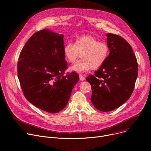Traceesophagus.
Instances as JSON below:
<instances>
[{
    "instance_id": "esophagus-1",
    "label": "esophagus",
    "mask_w": 151,
    "mask_h": 151,
    "mask_svg": "<svg viewBox=\"0 0 151 151\" xmlns=\"http://www.w3.org/2000/svg\"><path fill=\"white\" fill-rule=\"evenodd\" d=\"M79 79L81 81H83L85 79V77L83 76V75H79Z\"/></svg>"
}]
</instances>
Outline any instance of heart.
<instances>
[{
	"label": "heart",
	"mask_w": 151,
	"mask_h": 151,
	"mask_svg": "<svg viewBox=\"0 0 151 151\" xmlns=\"http://www.w3.org/2000/svg\"><path fill=\"white\" fill-rule=\"evenodd\" d=\"M109 52V48L106 43L99 42L89 35L78 37L74 44L69 42L63 48L64 56L70 63H73L81 54V58L70 68V70L76 72L99 68L106 60Z\"/></svg>",
	"instance_id": "heart-1"
}]
</instances>
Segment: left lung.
<instances>
[{
	"mask_svg": "<svg viewBox=\"0 0 151 151\" xmlns=\"http://www.w3.org/2000/svg\"><path fill=\"white\" fill-rule=\"evenodd\" d=\"M106 36L110 53L94 75L86 78L91 85V103L102 112L112 111L129 99L138 74L131 45L118 35L107 33Z\"/></svg>",
	"mask_w": 151,
	"mask_h": 151,
	"instance_id": "1",
	"label": "left lung"
}]
</instances>
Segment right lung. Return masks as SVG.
I'll return each mask as SVG.
<instances>
[{
    "label": "right lung",
    "mask_w": 151,
    "mask_h": 151,
    "mask_svg": "<svg viewBox=\"0 0 151 151\" xmlns=\"http://www.w3.org/2000/svg\"><path fill=\"white\" fill-rule=\"evenodd\" d=\"M63 35L44 29L33 34L21 50L18 77L26 99L37 108L56 114L68 104L79 80L75 72L64 76L68 63Z\"/></svg>",
    "instance_id": "1"
}]
</instances>
